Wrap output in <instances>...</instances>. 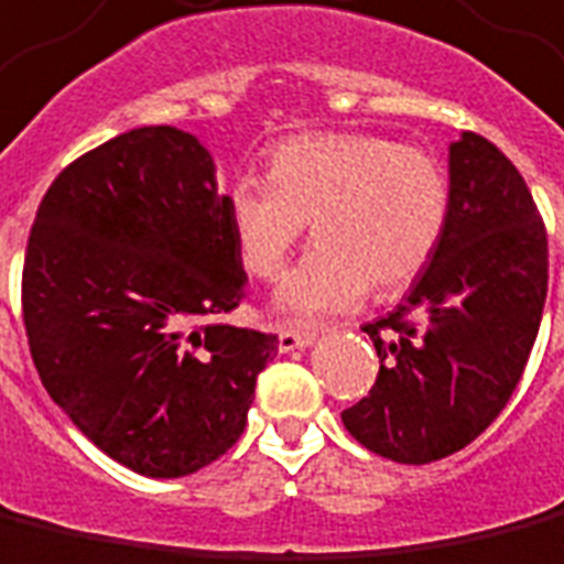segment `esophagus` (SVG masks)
<instances>
[{"mask_svg": "<svg viewBox=\"0 0 564 564\" xmlns=\"http://www.w3.org/2000/svg\"><path fill=\"white\" fill-rule=\"evenodd\" d=\"M311 341H314V333H311V329H295V326H281V329H278V348L281 350L305 348Z\"/></svg>", "mask_w": 564, "mask_h": 564, "instance_id": "1", "label": "esophagus"}]
</instances>
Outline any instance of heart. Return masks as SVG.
I'll list each match as a JSON object with an SVG mask.
<instances>
[{"mask_svg": "<svg viewBox=\"0 0 564 564\" xmlns=\"http://www.w3.org/2000/svg\"><path fill=\"white\" fill-rule=\"evenodd\" d=\"M271 176L228 186V219L247 274L274 281L305 226L317 247L286 274L278 302L317 321L405 290L427 269L448 223V176L421 145L378 133H302L271 152Z\"/></svg>", "mask_w": 564, "mask_h": 564, "instance_id": "1", "label": "heart"}]
</instances>
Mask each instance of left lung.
Instances as JSON below:
<instances>
[{"instance_id": "obj_1", "label": "left lung", "mask_w": 564, "mask_h": 564, "mask_svg": "<svg viewBox=\"0 0 564 564\" xmlns=\"http://www.w3.org/2000/svg\"><path fill=\"white\" fill-rule=\"evenodd\" d=\"M448 180L443 241L403 302L364 326L381 366L341 412L357 443L400 464L448 458L501 415L546 302V228L513 161L467 131Z\"/></svg>"}]
</instances>
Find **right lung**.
<instances>
[{
  "instance_id": "obj_1",
  "label": "right lung",
  "mask_w": 564,
  "mask_h": 564,
  "mask_svg": "<svg viewBox=\"0 0 564 564\" xmlns=\"http://www.w3.org/2000/svg\"><path fill=\"white\" fill-rule=\"evenodd\" d=\"M228 195L192 133L155 124L78 155L35 210L21 305L39 378L109 458L188 476L247 427L278 336L247 295Z\"/></svg>"
}]
</instances>
